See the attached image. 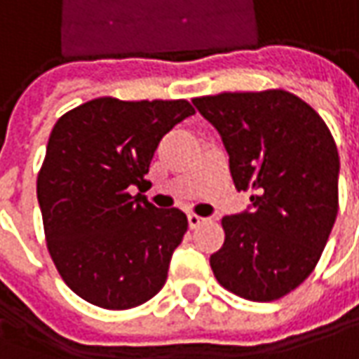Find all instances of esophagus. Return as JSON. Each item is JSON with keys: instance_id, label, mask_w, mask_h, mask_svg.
<instances>
[{"instance_id": "obj_1", "label": "esophagus", "mask_w": 359, "mask_h": 359, "mask_svg": "<svg viewBox=\"0 0 359 359\" xmlns=\"http://www.w3.org/2000/svg\"><path fill=\"white\" fill-rule=\"evenodd\" d=\"M202 222H204V218H200L198 214H192V212H190V214H189V226L192 228V230H194V228H198Z\"/></svg>"}]
</instances>
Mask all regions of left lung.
<instances>
[{
    "mask_svg": "<svg viewBox=\"0 0 359 359\" xmlns=\"http://www.w3.org/2000/svg\"><path fill=\"white\" fill-rule=\"evenodd\" d=\"M218 129L238 190L251 210L224 216V243L210 255L224 289L255 302L301 285L323 255L338 214L340 159L332 133L287 90L222 92L192 100Z\"/></svg>",
    "mask_w": 359,
    "mask_h": 359,
    "instance_id": "8db88e82",
    "label": "left lung"
}]
</instances>
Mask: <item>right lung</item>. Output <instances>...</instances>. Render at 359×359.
<instances>
[{
    "mask_svg": "<svg viewBox=\"0 0 359 359\" xmlns=\"http://www.w3.org/2000/svg\"><path fill=\"white\" fill-rule=\"evenodd\" d=\"M192 114L187 100L104 96L67 111L50 131L36 177L46 248L62 281L90 304L128 311L167 281L189 220L128 189L147 182L159 141Z\"/></svg>",
    "mask_w": 359,
    "mask_h": 359,
    "instance_id": "1",
    "label": "right lung"
}]
</instances>
